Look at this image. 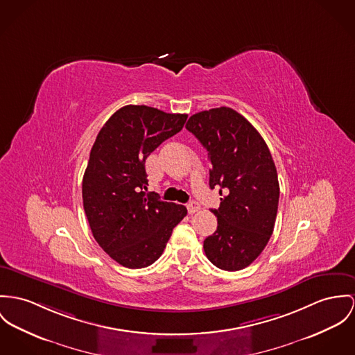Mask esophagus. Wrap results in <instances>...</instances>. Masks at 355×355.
<instances>
[{"mask_svg": "<svg viewBox=\"0 0 355 355\" xmlns=\"http://www.w3.org/2000/svg\"><path fill=\"white\" fill-rule=\"evenodd\" d=\"M187 208H188V212H189L191 215H193V214H196V212L200 211V204H198L197 201H191Z\"/></svg>", "mask_w": 355, "mask_h": 355, "instance_id": "34e87169", "label": "esophagus"}]
</instances>
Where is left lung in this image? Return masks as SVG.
<instances>
[{
  "label": "left lung",
  "mask_w": 355,
  "mask_h": 355,
  "mask_svg": "<svg viewBox=\"0 0 355 355\" xmlns=\"http://www.w3.org/2000/svg\"><path fill=\"white\" fill-rule=\"evenodd\" d=\"M187 130L208 151L209 187L221 196L212 209L218 230L204 241L205 255L218 269L242 270L273 234L279 185L272 154L252 124L227 107L193 114Z\"/></svg>",
  "instance_id": "left-lung-1"
}]
</instances>
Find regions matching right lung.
I'll return each instance as SVG.
<instances>
[{
	"label": "right lung",
	"mask_w": 355,
	"mask_h": 355,
	"mask_svg": "<svg viewBox=\"0 0 355 355\" xmlns=\"http://www.w3.org/2000/svg\"><path fill=\"white\" fill-rule=\"evenodd\" d=\"M188 114L146 105L116 110L100 130L82 180L83 209L100 247L124 268L141 269L164 252L184 205L146 193L147 157L178 134Z\"/></svg>",
	"instance_id": "add662e5"
}]
</instances>
